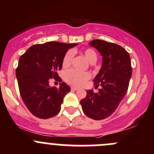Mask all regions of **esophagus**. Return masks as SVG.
Instances as JSON below:
<instances>
[{
  "label": "esophagus",
  "instance_id": "esophagus-1",
  "mask_svg": "<svg viewBox=\"0 0 154 154\" xmlns=\"http://www.w3.org/2000/svg\"><path fill=\"white\" fill-rule=\"evenodd\" d=\"M71 90L72 91H77L78 90V88L76 87H71Z\"/></svg>",
  "mask_w": 154,
  "mask_h": 154
}]
</instances>
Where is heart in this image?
<instances>
[{"mask_svg":"<svg viewBox=\"0 0 154 154\" xmlns=\"http://www.w3.org/2000/svg\"><path fill=\"white\" fill-rule=\"evenodd\" d=\"M84 55L87 58L88 60L91 63H94L97 61V54L91 48H87L83 51ZM74 53L72 51L69 50L64 54L62 60V66L64 68H67L69 66L72 62ZM91 77V75L88 72H79L75 69L66 70L64 72L63 78L64 80L68 84L74 86H82L85 84L86 82L89 80Z\"/></svg>","mask_w":154,"mask_h":154,"instance_id":"b5f03b06","label":"heart"}]
</instances>
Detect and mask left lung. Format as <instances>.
Segmentation results:
<instances>
[{
    "label": "left lung",
    "instance_id": "8db88e82",
    "mask_svg": "<svg viewBox=\"0 0 154 154\" xmlns=\"http://www.w3.org/2000/svg\"><path fill=\"white\" fill-rule=\"evenodd\" d=\"M89 44L102 56V66L93 80L94 85L101 88L98 93L88 90L80 103L87 116L101 120L115 112L128 91L132 72L131 59L129 54L116 44L98 39Z\"/></svg>",
    "mask_w": 154,
    "mask_h": 154
}]
</instances>
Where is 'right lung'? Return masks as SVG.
<instances>
[{
  "label": "right lung",
  "instance_id": "right-lung-1",
  "mask_svg": "<svg viewBox=\"0 0 154 154\" xmlns=\"http://www.w3.org/2000/svg\"><path fill=\"white\" fill-rule=\"evenodd\" d=\"M77 44L47 42L30 47L20 57L16 69L20 93L26 107L35 116L49 119L60 112L63 97L70 91L65 82L51 87V79L62 82L57 74L64 54Z\"/></svg>",
  "mask_w": 154,
  "mask_h": 154
}]
</instances>
